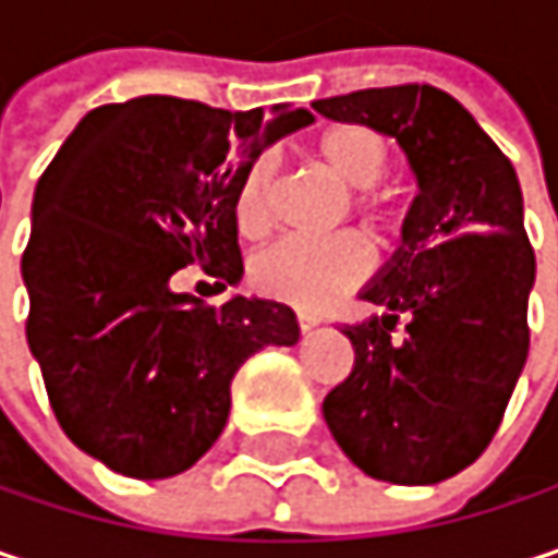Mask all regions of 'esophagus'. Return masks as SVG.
Instances as JSON below:
<instances>
[{
  "label": "esophagus",
  "instance_id": "obj_1",
  "mask_svg": "<svg viewBox=\"0 0 558 558\" xmlns=\"http://www.w3.org/2000/svg\"><path fill=\"white\" fill-rule=\"evenodd\" d=\"M296 326H300V331H310L319 326V319H316V316H310V313H296Z\"/></svg>",
  "mask_w": 558,
  "mask_h": 558
}]
</instances>
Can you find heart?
Returning a JSON list of instances; mask_svg holds the SVG:
<instances>
[{
    "label": "heart",
    "mask_w": 558,
    "mask_h": 558,
    "mask_svg": "<svg viewBox=\"0 0 558 558\" xmlns=\"http://www.w3.org/2000/svg\"><path fill=\"white\" fill-rule=\"evenodd\" d=\"M313 153L335 181L354 191L351 210L374 235H386L396 217L389 197L377 191L389 172V146L380 133L367 124H335L316 140ZM278 187L280 159L275 153H262L235 187V227L242 235L262 239L275 227ZM367 275L371 252L351 232L335 239L290 235L265 248L252 265V278L262 293L310 313L335 306Z\"/></svg>",
    "instance_id": "obj_1"
}]
</instances>
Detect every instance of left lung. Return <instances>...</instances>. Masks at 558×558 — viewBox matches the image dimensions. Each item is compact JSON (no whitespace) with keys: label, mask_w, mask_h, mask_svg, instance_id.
Returning a JSON list of instances; mask_svg holds the SVG:
<instances>
[{"label":"left lung","mask_w":558,"mask_h":558,"mask_svg":"<svg viewBox=\"0 0 558 558\" xmlns=\"http://www.w3.org/2000/svg\"><path fill=\"white\" fill-rule=\"evenodd\" d=\"M313 108L392 136L418 181L402 248L361 293L383 316L341 329L354 367L323 402L326 425L374 480H450L495 437L531 351L536 258L514 166L434 85L364 88Z\"/></svg>","instance_id":"1"}]
</instances>
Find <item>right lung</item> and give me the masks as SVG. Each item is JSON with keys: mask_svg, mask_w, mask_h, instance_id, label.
I'll use <instances>...</instances> for the list:
<instances>
[{"mask_svg": "<svg viewBox=\"0 0 558 558\" xmlns=\"http://www.w3.org/2000/svg\"><path fill=\"white\" fill-rule=\"evenodd\" d=\"M303 108L223 111L143 95L88 111L37 181L22 255L27 344L50 409L78 450L130 480L194 466L227 428L235 371L300 338L275 300L210 306L175 293L201 265L242 278L235 187Z\"/></svg>", "mask_w": 558, "mask_h": 558, "instance_id": "obj_1", "label": "right lung"}]
</instances>
